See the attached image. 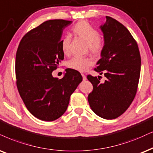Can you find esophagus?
<instances>
[{
	"mask_svg": "<svg viewBox=\"0 0 153 153\" xmlns=\"http://www.w3.org/2000/svg\"><path fill=\"white\" fill-rule=\"evenodd\" d=\"M82 80H87V77L85 76V75H84V74H82Z\"/></svg>",
	"mask_w": 153,
	"mask_h": 153,
	"instance_id": "esophagus-1",
	"label": "esophagus"
}]
</instances>
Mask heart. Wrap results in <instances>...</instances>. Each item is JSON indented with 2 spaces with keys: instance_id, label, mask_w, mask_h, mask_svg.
<instances>
[{
  "instance_id": "obj_1",
  "label": "heart",
  "mask_w": 153,
  "mask_h": 153,
  "mask_svg": "<svg viewBox=\"0 0 153 153\" xmlns=\"http://www.w3.org/2000/svg\"><path fill=\"white\" fill-rule=\"evenodd\" d=\"M73 34L83 41L85 42L89 51L94 56H100L104 49V41L103 39L99 36V32L85 21H80L76 23L73 27ZM71 39L68 36H65L61 39V49L65 55H68L69 44ZM92 65V61L88 57H73L67 63L68 68L84 72L88 70V68Z\"/></svg>"
}]
</instances>
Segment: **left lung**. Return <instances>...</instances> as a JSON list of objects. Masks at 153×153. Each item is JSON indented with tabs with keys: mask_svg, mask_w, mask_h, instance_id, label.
Masks as SVG:
<instances>
[{
	"mask_svg": "<svg viewBox=\"0 0 153 153\" xmlns=\"http://www.w3.org/2000/svg\"><path fill=\"white\" fill-rule=\"evenodd\" d=\"M104 34V49L94 71L104 74L87 76L93 85L88 102L94 113L105 119L123 114L134 100L140 74L141 59L138 44L128 29L111 17L100 27Z\"/></svg>",
	"mask_w": 153,
	"mask_h": 153,
	"instance_id": "left-lung-1",
	"label": "left lung"
}]
</instances>
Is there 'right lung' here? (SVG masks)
Wrapping results in <instances>:
<instances>
[{"instance_id":"1","label":"right lung","mask_w":153,"mask_h":153,"mask_svg":"<svg viewBox=\"0 0 153 153\" xmlns=\"http://www.w3.org/2000/svg\"><path fill=\"white\" fill-rule=\"evenodd\" d=\"M71 21H46L27 32L17 48L15 77L20 95L28 111L45 121L61 117L66 111L71 95L82 80L78 71L66 69L61 79L52 72L64 59L61 49L63 30Z\"/></svg>"}]
</instances>
